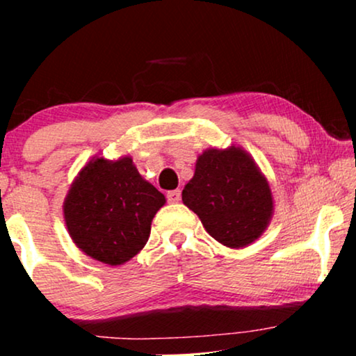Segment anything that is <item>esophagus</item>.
Here are the masks:
<instances>
[{"mask_svg": "<svg viewBox=\"0 0 356 356\" xmlns=\"http://www.w3.org/2000/svg\"><path fill=\"white\" fill-rule=\"evenodd\" d=\"M167 199H168V202H179V199H181V191H179V189H173V191H168Z\"/></svg>", "mask_w": 356, "mask_h": 356, "instance_id": "34e87169", "label": "esophagus"}]
</instances>
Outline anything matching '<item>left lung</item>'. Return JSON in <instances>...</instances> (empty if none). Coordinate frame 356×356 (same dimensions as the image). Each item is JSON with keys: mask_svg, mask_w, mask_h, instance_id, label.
<instances>
[{"mask_svg": "<svg viewBox=\"0 0 356 356\" xmlns=\"http://www.w3.org/2000/svg\"><path fill=\"white\" fill-rule=\"evenodd\" d=\"M181 197L209 235L232 250L259 240L274 216V196L266 175L236 144L199 154L194 177Z\"/></svg>", "mask_w": 356, "mask_h": 356, "instance_id": "obj_1", "label": "left lung"}]
</instances>
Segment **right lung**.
<instances>
[{
  "mask_svg": "<svg viewBox=\"0 0 356 356\" xmlns=\"http://www.w3.org/2000/svg\"><path fill=\"white\" fill-rule=\"evenodd\" d=\"M167 199L140 177L129 155H95L72 179L63 202L71 240L92 259L121 266L145 246Z\"/></svg>",
  "mask_w": 356,
  "mask_h": 356,
  "instance_id": "add662e5",
  "label": "right lung"
}]
</instances>
